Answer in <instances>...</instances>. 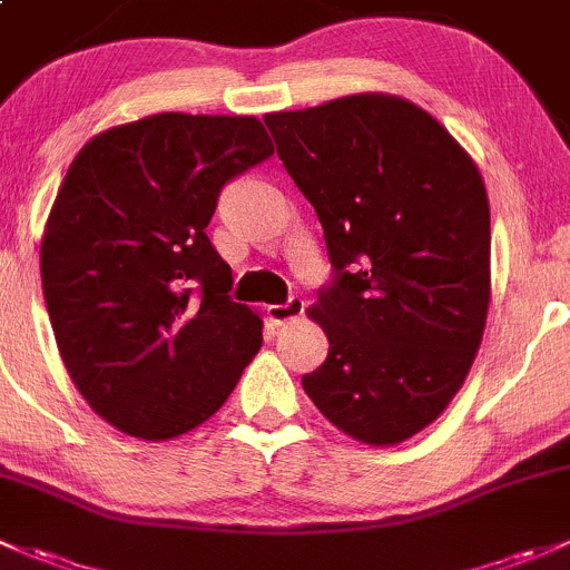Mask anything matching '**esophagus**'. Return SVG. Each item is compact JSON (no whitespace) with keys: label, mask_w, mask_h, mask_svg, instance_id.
I'll use <instances>...</instances> for the list:
<instances>
[{"label":"esophagus","mask_w":570,"mask_h":570,"mask_svg":"<svg viewBox=\"0 0 570 570\" xmlns=\"http://www.w3.org/2000/svg\"><path fill=\"white\" fill-rule=\"evenodd\" d=\"M304 307H307V304H304V298L291 296L285 304H272L266 313H268V318H272L274 326H283V324H287V321H296L298 315L304 313Z\"/></svg>","instance_id":"1"}]
</instances>
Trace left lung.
<instances>
[{
	"mask_svg": "<svg viewBox=\"0 0 570 570\" xmlns=\"http://www.w3.org/2000/svg\"><path fill=\"white\" fill-rule=\"evenodd\" d=\"M263 120L332 261L309 307L328 354L302 375L304 392L348 436L403 442L448 409L480 348L483 178L448 128L403 98L348 96Z\"/></svg>",
	"mask_w": 570,
	"mask_h": 570,
	"instance_id": "obj_1",
	"label": "left lung"
}]
</instances>
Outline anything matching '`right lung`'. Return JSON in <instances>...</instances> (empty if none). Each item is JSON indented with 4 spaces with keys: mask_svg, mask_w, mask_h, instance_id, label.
Instances as JSON below:
<instances>
[{
    "mask_svg": "<svg viewBox=\"0 0 570 570\" xmlns=\"http://www.w3.org/2000/svg\"><path fill=\"white\" fill-rule=\"evenodd\" d=\"M274 154L255 117L161 111L92 137L40 244L57 348L117 431L175 439L222 409L263 343L210 244L222 189Z\"/></svg>",
    "mask_w": 570,
    "mask_h": 570,
    "instance_id": "add662e5",
    "label": "right lung"
}]
</instances>
